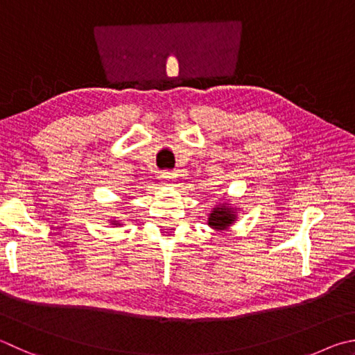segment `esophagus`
<instances>
[{
	"mask_svg": "<svg viewBox=\"0 0 355 355\" xmlns=\"http://www.w3.org/2000/svg\"><path fill=\"white\" fill-rule=\"evenodd\" d=\"M161 184H164V186H171V184H173V182H175V173H172V172H163L161 173Z\"/></svg>",
	"mask_w": 355,
	"mask_h": 355,
	"instance_id": "esophagus-1",
	"label": "esophagus"
}]
</instances>
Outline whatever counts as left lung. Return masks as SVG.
I'll use <instances>...</instances> for the list:
<instances>
[{"instance_id": "left-lung-1", "label": "left lung", "mask_w": 355, "mask_h": 355, "mask_svg": "<svg viewBox=\"0 0 355 355\" xmlns=\"http://www.w3.org/2000/svg\"><path fill=\"white\" fill-rule=\"evenodd\" d=\"M239 212L241 208L231 205L228 198H220V202H218L208 214V227L217 231V233H222V231L233 227L237 222V214H239Z\"/></svg>"}]
</instances>
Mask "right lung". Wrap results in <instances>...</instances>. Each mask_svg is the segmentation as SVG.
I'll use <instances>...</instances> for the list:
<instances>
[{
    "label": "right lung",
    "instance_id": "obj_1",
    "mask_svg": "<svg viewBox=\"0 0 355 355\" xmlns=\"http://www.w3.org/2000/svg\"><path fill=\"white\" fill-rule=\"evenodd\" d=\"M108 222H110V225H113V227H121V225H122V222L118 220V218H110Z\"/></svg>",
    "mask_w": 355,
    "mask_h": 355
}]
</instances>
